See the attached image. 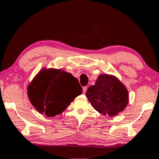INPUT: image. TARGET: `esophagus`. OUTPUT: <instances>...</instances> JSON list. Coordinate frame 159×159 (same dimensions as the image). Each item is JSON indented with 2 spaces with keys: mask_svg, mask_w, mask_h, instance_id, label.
I'll list each match as a JSON object with an SVG mask.
<instances>
[{
  "mask_svg": "<svg viewBox=\"0 0 159 159\" xmlns=\"http://www.w3.org/2000/svg\"><path fill=\"white\" fill-rule=\"evenodd\" d=\"M87 86H84V87H83V93H86V91H87Z\"/></svg>",
  "mask_w": 159,
  "mask_h": 159,
  "instance_id": "1",
  "label": "esophagus"
}]
</instances>
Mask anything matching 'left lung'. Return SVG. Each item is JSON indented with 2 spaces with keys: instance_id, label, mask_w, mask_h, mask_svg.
Segmentation results:
<instances>
[{
  "instance_id": "obj_1",
  "label": "left lung",
  "mask_w": 159,
  "mask_h": 159,
  "mask_svg": "<svg viewBox=\"0 0 159 159\" xmlns=\"http://www.w3.org/2000/svg\"><path fill=\"white\" fill-rule=\"evenodd\" d=\"M86 94L96 110L110 117L124 110L128 104L127 89L117 78L107 74L100 75Z\"/></svg>"
}]
</instances>
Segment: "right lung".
Instances as JSON below:
<instances>
[{
    "label": "right lung",
    "mask_w": 159,
    "mask_h": 159,
    "mask_svg": "<svg viewBox=\"0 0 159 159\" xmlns=\"http://www.w3.org/2000/svg\"><path fill=\"white\" fill-rule=\"evenodd\" d=\"M82 93L79 80L70 73L50 69L38 73L28 87V96L36 109L48 117L66 110Z\"/></svg>",
    "instance_id": "right-lung-1"
}]
</instances>
